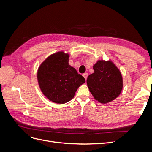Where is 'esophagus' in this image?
Returning a JSON list of instances; mask_svg holds the SVG:
<instances>
[{
  "label": "esophagus",
  "instance_id": "esophagus-1",
  "mask_svg": "<svg viewBox=\"0 0 152 152\" xmlns=\"http://www.w3.org/2000/svg\"><path fill=\"white\" fill-rule=\"evenodd\" d=\"M83 77L85 78V79L86 80V79H87V77H88V73H84V74H83Z\"/></svg>",
  "mask_w": 152,
  "mask_h": 152
}]
</instances>
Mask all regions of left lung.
<instances>
[{
    "mask_svg": "<svg viewBox=\"0 0 152 152\" xmlns=\"http://www.w3.org/2000/svg\"><path fill=\"white\" fill-rule=\"evenodd\" d=\"M94 73L87 79L92 95L99 103H107L121 94L123 83L121 72L111 61L99 60L93 66Z\"/></svg>",
    "mask_w": 152,
    "mask_h": 152,
    "instance_id": "8db88e82",
    "label": "left lung"
}]
</instances>
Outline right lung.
Masks as SVG:
<instances>
[{
    "label": "right lung",
    "mask_w": 152,
    "mask_h": 152,
    "mask_svg": "<svg viewBox=\"0 0 152 152\" xmlns=\"http://www.w3.org/2000/svg\"><path fill=\"white\" fill-rule=\"evenodd\" d=\"M69 55L58 52L41 64L37 79L42 93L53 102L63 104L72 99L85 79L68 64Z\"/></svg>",
    "instance_id": "obj_1"
}]
</instances>
